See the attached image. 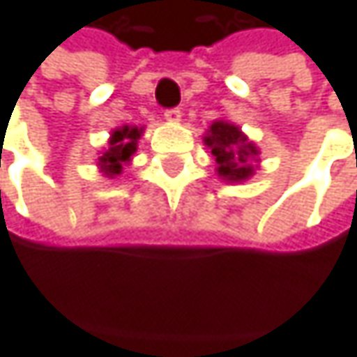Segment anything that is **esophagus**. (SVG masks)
<instances>
[{"label": "esophagus", "instance_id": "esophagus-1", "mask_svg": "<svg viewBox=\"0 0 357 357\" xmlns=\"http://www.w3.org/2000/svg\"><path fill=\"white\" fill-rule=\"evenodd\" d=\"M165 119L169 121V124H177V121L182 119L180 109H169V111H165Z\"/></svg>", "mask_w": 357, "mask_h": 357}]
</instances>
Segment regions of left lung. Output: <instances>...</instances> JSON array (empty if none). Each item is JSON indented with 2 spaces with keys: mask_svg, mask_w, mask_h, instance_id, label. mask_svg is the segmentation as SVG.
<instances>
[{
  "mask_svg": "<svg viewBox=\"0 0 357 357\" xmlns=\"http://www.w3.org/2000/svg\"><path fill=\"white\" fill-rule=\"evenodd\" d=\"M203 145L216 158V173L227 184L248 182L259 167V147L229 119H214L205 130Z\"/></svg>",
  "mask_w": 357,
  "mask_h": 357,
  "instance_id": "left-lung-1",
  "label": "left lung"
}]
</instances>
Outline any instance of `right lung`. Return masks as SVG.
<instances>
[{
    "mask_svg": "<svg viewBox=\"0 0 357 357\" xmlns=\"http://www.w3.org/2000/svg\"><path fill=\"white\" fill-rule=\"evenodd\" d=\"M143 130H145L143 126H128V124L111 130L107 145L98 152V158H96V167H98V171L105 177L113 180V177H117L124 171L126 165L132 162Z\"/></svg>",
    "mask_w": 357,
    "mask_h": 357,
    "instance_id": "add662e5",
    "label": "right lung"
}]
</instances>
